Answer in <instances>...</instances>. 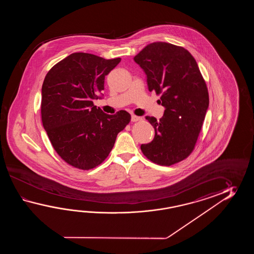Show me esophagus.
<instances>
[{
  "label": "esophagus",
  "mask_w": 254,
  "mask_h": 254,
  "mask_svg": "<svg viewBox=\"0 0 254 254\" xmlns=\"http://www.w3.org/2000/svg\"><path fill=\"white\" fill-rule=\"evenodd\" d=\"M141 120V117H139V116H136V115H131V117H130V121L131 122H138V121H140Z\"/></svg>",
  "instance_id": "obj_1"
}]
</instances>
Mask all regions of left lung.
Wrapping results in <instances>:
<instances>
[{
    "label": "left lung",
    "instance_id": "8db88e82",
    "mask_svg": "<svg viewBox=\"0 0 254 254\" xmlns=\"http://www.w3.org/2000/svg\"><path fill=\"white\" fill-rule=\"evenodd\" d=\"M147 76L149 91L161 94L165 108L161 119L146 116L155 135L140 150L150 161L170 166L194 149L209 107V93L193 56L171 43L148 44L135 56Z\"/></svg>",
    "mask_w": 254,
    "mask_h": 254
}]
</instances>
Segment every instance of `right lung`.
Instances as JSON below:
<instances>
[{"mask_svg":"<svg viewBox=\"0 0 254 254\" xmlns=\"http://www.w3.org/2000/svg\"><path fill=\"white\" fill-rule=\"evenodd\" d=\"M121 58L74 53L49 70L42 87V121L54 150L73 167L90 170L108 157L117 134L130 121L126 111L104 114V79Z\"/></svg>","mask_w":254,"mask_h":254,"instance_id":"1","label":"right lung"}]
</instances>
